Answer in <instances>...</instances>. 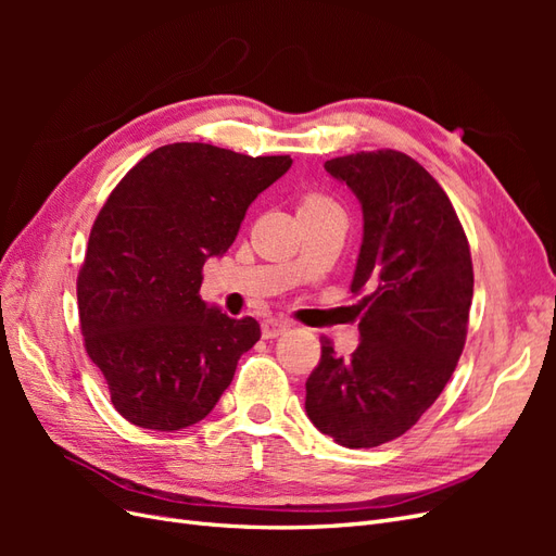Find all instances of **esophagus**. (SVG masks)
<instances>
[{"label":"esophagus","mask_w":556,"mask_h":556,"mask_svg":"<svg viewBox=\"0 0 556 556\" xmlns=\"http://www.w3.org/2000/svg\"><path fill=\"white\" fill-rule=\"evenodd\" d=\"M290 329V325L285 323V319H278V317H268L262 323V336L264 339H276V336L285 333Z\"/></svg>","instance_id":"1"}]
</instances>
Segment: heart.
<instances>
[{"label": "heart", "mask_w": 556, "mask_h": 556, "mask_svg": "<svg viewBox=\"0 0 556 556\" xmlns=\"http://www.w3.org/2000/svg\"><path fill=\"white\" fill-rule=\"evenodd\" d=\"M325 206H336V204H333L331 199H327L323 194H313V197H308L304 201V206H301V208H325Z\"/></svg>", "instance_id": "obj_1"}]
</instances>
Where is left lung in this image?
<instances>
[{
	"instance_id": "8db88e82",
	"label": "left lung",
	"mask_w": 556,
	"mask_h": 556,
	"mask_svg": "<svg viewBox=\"0 0 556 556\" xmlns=\"http://www.w3.org/2000/svg\"><path fill=\"white\" fill-rule=\"evenodd\" d=\"M359 199L364 233L352 276L359 345L329 341L306 380L311 422L350 450L406 433L441 396L466 343L473 264L447 194L413 157L376 150L327 160Z\"/></svg>"
}]
</instances>
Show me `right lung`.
<instances>
[{
  "mask_svg": "<svg viewBox=\"0 0 556 556\" xmlns=\"http://www.w3.org/2000/svg\"><path fill=\"white\" fill-rule=\"evenodd\" d=\"M290 166V155L162 146L99 211L78 274L80 331L127 422L153 431L201 422L260 341L255 317L201 301V268L225 255L248 206Z\"/></svg>",
  "mask_w": 556,
  "mask_h": 556,
  "instance_id": "obj_1",
  "label": "right lung"
}]
</instances>
